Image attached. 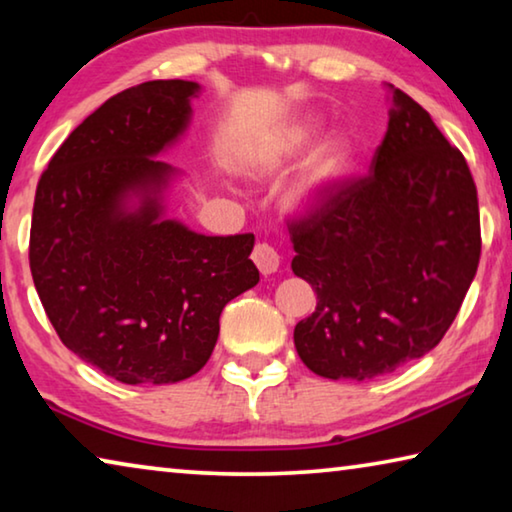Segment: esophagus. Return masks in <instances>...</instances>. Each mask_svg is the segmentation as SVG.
I'll list each match as a JSON object with an SVG mask.
<instances>
[{"label":"esophagus","instance_id":"esophagus-1","mask_svg":"<svg viewBox=\"0 0 512 512\" xmlns=\"http://www.w3.org/2000/svg\"><path fill=\"white\" fill-rule=\"evenodd\" d=\"M251 261L256 263L258 270H261V274H274L279 270V254L277 249H274L272 245H267V242H258V245L254 247V254H251Z\"/></svg>","mask_w":512,"mask_h":512}]
</instances>
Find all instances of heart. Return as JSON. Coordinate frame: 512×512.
Instances as JSON below:
<instances>
[{
    "label": "heart",
    "instance_id": "heart-1",
    "mask_svg": "<svg viewBox=\"0 0 512 512\" xmlns=\"http://www.w3.org/2000/svg\"><path fill=\"white\" fill-rule=\"evenodd\" d=\"M320 125L322 123L318 119H311V116L309 119L295 121L274 141L270 151L263 157L261 169L277 171L281 164H286L293 157L304 153L313 144V139L318 137ZM352 155H355V148H352V141L345 135H338L336 132V135L322 139L309 153V157H306L300 174H297L293 185H290L288 206L295 210H306L325 199L350 171Z\"/></svg>",
    "mask_w": 512,
    "mask_h": 512
}]
</instances>
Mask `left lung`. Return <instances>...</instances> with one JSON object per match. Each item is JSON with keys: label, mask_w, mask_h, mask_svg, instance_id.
I'll return each mask as SVG.
<instances>
[{"label": "left lung", "mask_w": 512, "mask_h": 512, "mask_svg": "<svg viewBox=\"0 0 512 512\" xmlns=\"http://www.w3.org/2000/svg\"><path fill=\"white\" fill-rule=\"evenodd\" d=\"M389 89V128L368 176L336 185L288 226L293 272L318 295L295 325V348L329 380H373L435 348L481 258L465 155L419 102Z\"/></svg>", "instance_id": "obj_1"}]
</instances>
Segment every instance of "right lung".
<instances>
[{
  "label": "right lung",
  "instance_id": "add662e5",
  "mask_svg": "<svg viewBox=\"0 0 512 512\" xmlns=\"http://www.w3.org/2000/svg\"><path fill=\"white\" fill-rule=\"evenodd\" d=\"M199 84L144 82L77 125L36 187L29 267L61 343L123 384L199 373L219 316L258 283L254 235L164 217L178 171L157 160L190 125Z\"/></svg>",
  "mask_w": 512,
  "mask_h": 512
}]
</instances>
